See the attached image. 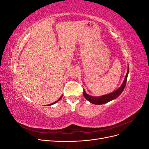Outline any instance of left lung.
I'll use <instances>...</instances> for the list:
<instances>
[{
    "label": "left lung",
    "mask_w": 149,
    "mask_h": 149,
    "mask_svg": "<svg viewBox=\"0 0 149 149\" xmlns=\"http://www.w3.org/2000/svg\"><path fill=\"white\" fill-rule=\"evenodd\" d=\"M128 74H129V66H128L127 74H126V76L124 78V80L123 84H121L120 86L118 89H116V91H114V92H112L109 94H105V95H102L101 96H90V95H89V94H88L84 91V89H83L84 97L91 103L94 104H96V105L103 104L107 103L111 101L115 100V99L119 97L120 96V94L123 92L124 89L125 87L126 82H127Z\"/></svg>",
    "instance_id": "8db88e82"
}]
</instances>
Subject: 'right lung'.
<instances>
[{
    "label": "right lung",
    "instance_id": "add662e5",
    "mask_svg": "<svg viewBox=\"0 0 149 149\" xmlns=\"http://www.w3.org/2000/svg\"><path fill=\"white\" fill-rule=\"evenodd\" d=\"M62 96H63V95L59 98V99H58V100L56 101H55V102H53V103H52V104H48L47 106H52V105H53V104H55V103H56L57 102H58V101H59L60 100H61V97H62Z\"/></svg>",
    "mask_w": 149,
    "mask_h": 149
}]
</instances>
